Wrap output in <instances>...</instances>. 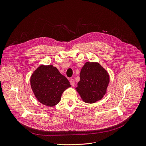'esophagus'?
<instances>
[{"mask_svg": "<svg viewBox=\"0 0 146 146\" xmlns=\"http://www.w3.org/2000/svg\"><path fill=\"white\" fill-rule=\"evenodd\" d=\"M70 84H71V86H74V84H75V82H74V80H73L72 79H71L70 80Z\"/></svg>", "mask_w": 146, "mask_h": 146, "instance_id": "34e87169", "label": "esophagus"}]
</instances>
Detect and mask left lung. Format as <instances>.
<instances>
[{
	"instance_id": "obj_1",
	"label": "left lung",
	"mask_w": 146,
	"mask_h": 146,
	"mask_svg": "<svg viewBox=\"0 0 146 146\" xmlns=\"http://www.w3.org/2000/svg\"><path fill=\"white\" fill-rule=\"evenodd\" d=\"M110 77L106 70L97 62H86L80 72L76 90L86 103L93 104L106 94Z\"/></svg>"
}]
</instances>
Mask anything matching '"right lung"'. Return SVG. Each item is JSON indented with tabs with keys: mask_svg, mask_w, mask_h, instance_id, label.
Wrapping results in <instances>:
<instances>
[{
	"mask_svg": "<svg viewBox=\"0 0 146 146\" xmlns=\"http://www.w3.org/2000/svg\"><path fill=\"white\" fill-rule=\"evenodd\" d=\"M31 85L37 100L47 106L59 103L63 93L71 87L68 80L52 65H41L32 74Z\"/></svg>",
	"mask_w": 146,
	"mask_h": 146,
	"instance_id": "add662e5",
	"label": "right lung"
}]
</instances>
